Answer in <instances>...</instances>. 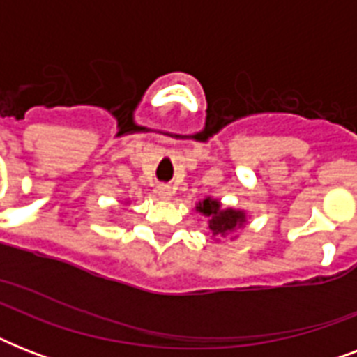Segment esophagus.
I'll list each match as a JSON object with an SVG mask.
<instances>
[{"label":"esophagus","mask_w":357,"mask_h":357,"mask_svg":"<svg viewBox=\"0 0 357 357\" xmlns=\"http://www.w3.org/2000/svg\"><path fill=\"white\" fill-rule=\"evenodd\" d=\"M157 195L161 196V198H165V200H168V198L174 195V189L170 187V185L161 183V185H157Z\"/></svg>","instance_id":"esophagus-1"}]
</instances>
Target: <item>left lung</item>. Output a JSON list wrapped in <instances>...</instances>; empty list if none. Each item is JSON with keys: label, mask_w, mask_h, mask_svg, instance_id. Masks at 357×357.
<instances>
[{"label": "left lung", "mask_w": 357, "mask_h": 357, "mask_svg": "<svg viewBox=\"0 0 357 357\" xmlns=\"http://www.w3.org/2000/svg\"><path fill=\"white\" fill-rule=\"evenodd\" d=\"M198 209L206 217H209V229L213 231V235H220V237L229 234L244 220L243 213L234 211V209H220V204L217 200H211V198H206L202 202Z\"/></svg>", "instance_id": "1"}]
</instances>
